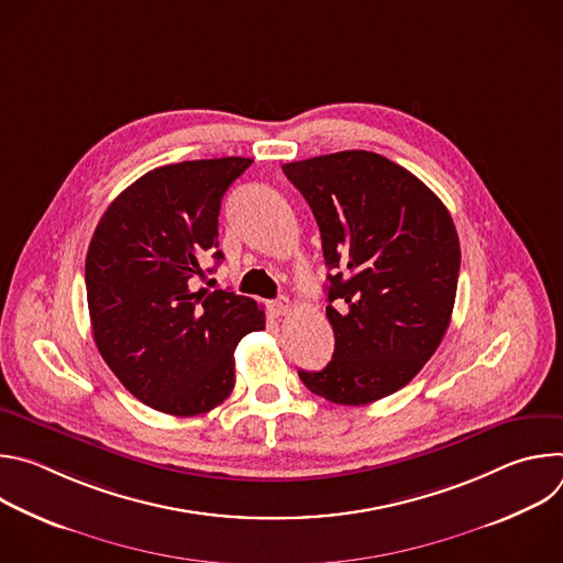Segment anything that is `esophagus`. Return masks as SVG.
Segmentation results:
<instances>
[{"instance_id": "esophagus-1", "label": "esophagus", "mask_w": 563, "mask_h": 563, "mask_svg": "<svg viewBox=\"0 0 563 563\" xmlns=\"http://www.w3.org/2000/svg\"><path fill=\"white\" fill-rule=\"evenodd\" d=\"M269 309H272V313H276V316H287V313H291V309H294V305H291V300L289 298H278V300H274L272 305H269Z\"/></svg>"}]
</instances>
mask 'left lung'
<instances>
[{"label": "left lung", "instance_id": "8db88e82", "mask_svg": "<svg viewBox=\"0 0 563 563\" xmlns=\"http://www.w3.org/2000/svg\"><path fill=\"white\" fill-rule=\"evenodd\" d=\"M320 229L334 356L300 369L309 391L367 406L408 385L441 345L456 296L459 235L445 205L372 151L283 165Z\"/></svg>", "mask_w": 563, "mask_h": 563}]
</instances>
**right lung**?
Returning a JSON list of instances; mask_svg holds the SVG:
<instances>
[{"instance_id":"obj_1","label":"right lung","mask_w":563,"mask_h":563,"mask_svg":"<svg viewBox=\"0 0 563 563\" xmlns=\"http://www.w3.org/2000/svg\"><path fill=\"white\" fill-rule=\"evenodd\" d=\"M252 163L157 167L109 205L91 238L85 278L96 345L120 383L157 412L196 417L220 406L235 383V345L265 330L256 300L196 289L202 265L224 258L222 196Z\"/></svg>"}]
</instances>
